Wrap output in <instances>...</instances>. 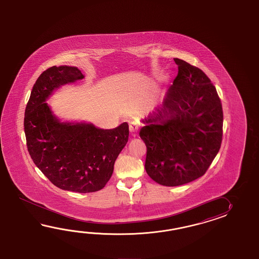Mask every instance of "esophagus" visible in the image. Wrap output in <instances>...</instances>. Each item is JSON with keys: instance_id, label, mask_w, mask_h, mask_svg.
<instances>
[{"instance_id": "34e87169", "label": "esophagus", "mask_w": 259, "mask_h": 259, "mask_svg": "<svg viewBox=\"0 0 259 259\" xmlns=\"http://www.w3.org/2000/svg\"><path fill=\"white\" fill-rule=\"evenodd\" d=\"M139 131V125L135 121H132L130 123V132L133 134H136Z\"/></svg>"}]
</instances>
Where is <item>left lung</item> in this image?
<instances>
[{
	"label": "left lung",
	"mask_w": 259,
	"mask_h": 259,
	"mask_svg": "<svg viewBox=\"0 0 259 259\" xmlns=\"http://www.w3.org/2000/svg\"><path fill=\"white\" fill-rule=\"evenodd\" d=\"M178 76L162 104L141 121L145 170L173 187L203 176L220 151L223 112L215 86L198 67L179 58Z\"/></svg>",
	"instance_id": "left-lung-1"
}]
</instances>
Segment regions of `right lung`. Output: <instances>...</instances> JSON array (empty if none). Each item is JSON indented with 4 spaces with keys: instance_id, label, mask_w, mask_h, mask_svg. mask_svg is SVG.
Segmentation results:
<instances>
[{
    "instance_id": "obj_1",
    "label": "right lung",
    "mask_w": 259,
    "mask_h": 259,
    "mask_svg": "<svg viewBox=\"0 0 259 259\" xmlns=\"http://www.w3.org/2000/svg\"><path fill=\"white\" fill-rule=\"evenodd\" d=\"M85 77L77 66H52L34 84L24 127L34 164L56 187L76 193L102 190L128 140V124L104 130L85 121H62L46 101L62 86Z\"/></svg>"
}]
</instances>
